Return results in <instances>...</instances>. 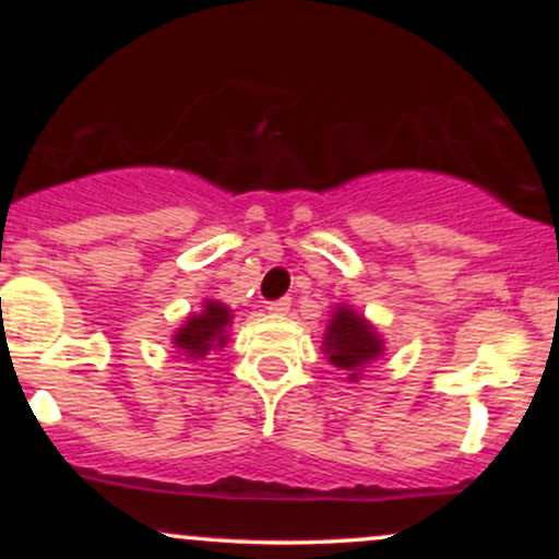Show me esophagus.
<instances>
[{
    "instance_id": "obj_1",
    "label": "esophagus",
    "mask_w": 559,
    "mask_h": 559,
    "mask_svg": "<svg viewBox=\"0 0 559 559\" xmlns=\"http://www.w3.org/2000/svg\"><path fill=\"white\" fill-rule=\"evenodd\" d=\"M288 310H292V299H288V297L275 299V301H271V305H267V312H271V316H275V318L288 316Z\"/></svg>"
}]
</instances>
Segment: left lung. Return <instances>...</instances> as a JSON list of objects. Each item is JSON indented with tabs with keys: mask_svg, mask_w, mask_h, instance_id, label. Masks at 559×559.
<instances>
[{
	"mask_svg": "<svg viewBox=\"0 0 559 559\" xmlns=\"http://www.w3.org/2000/svg\"><path fill=\"white\" fill-rule=\"evenodd\" d=\"M323 352L331 365L349 373V381H357L365 365L383 355V338L360 312L349 305H338L325 329Z\"/></svg>",
	"mask_w": 559,
	"mask_h": 559,
	"instance_id": "8db88e82",
	"label": "left lung"
}]
</instances>
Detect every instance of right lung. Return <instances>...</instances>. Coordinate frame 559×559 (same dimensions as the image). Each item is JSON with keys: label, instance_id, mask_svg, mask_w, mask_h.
<instances>
[{"label": "right lung", "instance_id": "right-lung-1", "mask_svg": "<svg viewBox=\"0 0 559 559\" xmlns=\"http://www.w3.org/2000/svg\"><path fill=\"white\" fill-rule=\"evenodd\" d=\"M230 310L223 301L204 299L202 312L186 318V323L173 333V346L183 352L189 360H202L210 349H217L228 342L226 329L230 325Z\"/></svg>", "mask_w": 559, "mask_h": 559}]
</instances>
